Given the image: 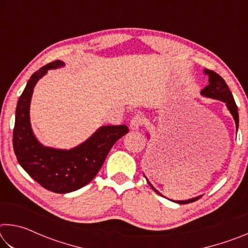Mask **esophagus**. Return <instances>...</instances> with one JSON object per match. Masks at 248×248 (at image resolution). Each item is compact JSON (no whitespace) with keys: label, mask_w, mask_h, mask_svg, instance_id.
Instances as JSON below:
<instances>
[{"label":"esophagus","mask_w":248,"mask_h":248,"mask_svg":"<svg viewBox=\"0 0 248 248\" xmlns=\"http://www.w3.org/2000/svg\"><path fill=\"white\" fill-rule=\"evenodd\" d=\"M143 124H144L143 117H142L141 115H137L133 117L131 121H130V128H131L132 130H139L141 125Z\"/></svg>","instance_id":"34e87169"}]
</instances>
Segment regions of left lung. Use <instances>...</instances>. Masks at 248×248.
Instances as JSON below:
<instances>
[{
    "mask_svg": "<svg viewBox=\"0 0 248 248\" xmlns=\"http://www.w3.org/2000/svg\"><path fill=\"white\" fill-rule=\"evenodd\" d=\"M203 73L208 77L209 84H208V86H205L204 89L200 92L201 96H203V97H207V98H212V99H217V100H221V102H223L225 104L226 108H228V110L230 111V114L233 117L235 127H236V132H237V129H238L237 106H236V104H235L233 95H232V93H231L228 84L225 83L224 79L222 78L219 74L213 72V71H211V70L204 69ZM146 137L150 138L149 134H146ZM144 177L146 179V182H148V184L151 186V188H152L155 192H157L158 195L163 196L161 192L156 190V188H155L153 185L149 182V179L146 178L145 175H144ZM200 197L201 196H197V197H195V198H190L187 200H171V201H174V202H176V203L185 204V203L194 202V201H196L197 199H199Z\"/></svg>",
    "mask_w": 248,
    "mask_h": 248,
    "instance_id": "obj_1",
    "label": "left lung"
}]
</instances>
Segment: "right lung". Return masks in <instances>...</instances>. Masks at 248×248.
Wrapping results in <instances>:
<instances>
[{
    "mask_svg": "<svg viewBox=\"0 0 248 248\" xmlns=\"http://www.w3.org/2000/svg\"><path fill=\"white\" fill-rule=\"evenodd\" d=\"M56 60L40 68L28 79L16 106L13 148L19 165L41 186L57 194H68L93 180L117 140L127 134V125H102L82 143L71 149L46 146L37 139L31 124V102L36 84L49 70L63 68Z\"/></svg>",
    "mask_w": 248,
    "mask_h": 248,
    "instance_id": "right-lung-1",
    "label": "right lung"
}]
</instances>
